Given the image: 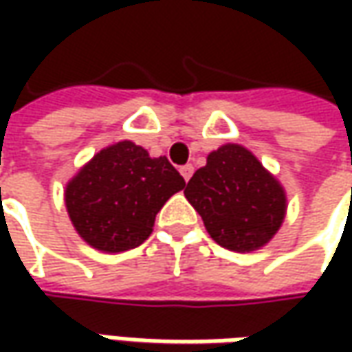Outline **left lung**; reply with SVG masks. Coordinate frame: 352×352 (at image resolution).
<instances>
[{"label": "left lung", "mask_w": 352, "mask_h": 352, "mask_svg": "<svg viewBox=\"0 0 352 352\" xmlns=\"http://www.w3.org/2000/svg\"><path fill=\"white\" fill-rule=\"evenodd\" d=\"M184 186L166 156H153L137 142L119 141L68 180L64 204L76 233L89 247L125 252L151 236L156 213Z\"/></svg>", "instance_id": "obj_1"}]
</instances>
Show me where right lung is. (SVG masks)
Wrapping results in <instances>:
<instances>
[{
    "label": "right lung",
    "mask_w": 352,
    "mask_h": 352,
    "mask_svg": "<svg viewBox=\"0 0 352 352\" xmlns=\"http://www.w3.org/2000/svg\"><path fill=\"white\" fill-rule=\"evenodd\" d=\"M211 239L225 249L264 247L286 217V192L256 156L241 144H223L208 156L184 190Z\"/></svg>",
    "instance_id": "1"
}]
</instances>
